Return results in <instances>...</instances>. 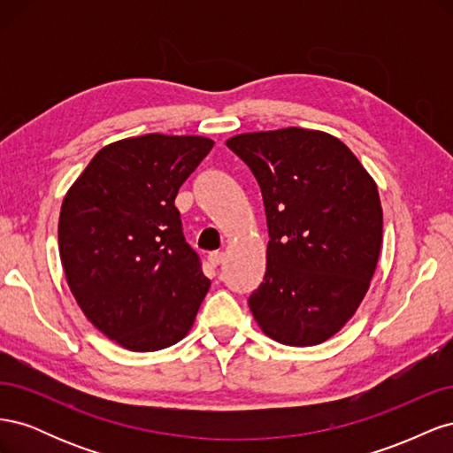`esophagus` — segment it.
<instances>
[{
	"label": "esophagus",
	"mask_w": 453,
	"mask_h": 453,
	"mask_svg": "<svg viewBox=\"0 0 453 453\" xmlns=\"http://www.w3.org/2000/svg\"><path fill=\"white\" fill-rule=\"evenodd\" d=\"M208 263H210V266L217 268L219 265L223 263V253H219V251H213V253H210V255H208Z\"/></svg>",
	"instance_id": "1"
}]
</instances>
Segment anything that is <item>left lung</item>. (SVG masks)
Here are the masks:
<instances>
[{"mask_svg":"<svg viewBox=\"0 0 453 453\" xmlns=\"http://www.w3.org/2000/svg\"><path fill=\"white\" fill-rule=\"evenodd\" d=\"M260 187L268 225L266 273L250 296L265 334L315 346L359 308L381 248L372 177L331 134L306 128L240 134L226 142Z\"/></svg>","mask_w":453,"mask_h":453,"instance_id":"left-lung-1","label":"left lung"}]
</instances>
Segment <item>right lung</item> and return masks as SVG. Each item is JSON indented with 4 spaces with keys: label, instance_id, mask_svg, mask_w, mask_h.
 Here are the masks:
<instances>
[{
    "label": "right lung",
    "instance_id": "obj_1",
    "mask_svg": "<svg viewBox=\"0 0 453 453\" xmlns=\"http://www.w3.org/2000/svg\"><path fill=\"white\" fill-rule=\"evenodd\" d=\"M211 147L202 135L164 134L105 145L62 202L67 285L88 321L130 351L180 342L211 285L173 203Z\"/></svg>",
    "mask_w": 453,
    "mask_h": 453
}]
</instances>
